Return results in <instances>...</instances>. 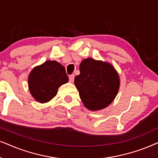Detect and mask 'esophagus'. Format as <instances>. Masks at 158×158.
<instances>
[{
	"mask_svg": "<svg viewBox=\"0 0 158 158\" xmlns=\"http://www.w3.org/2000/svg\"><path fill=\"white\" fill-rule=\"evenodd\" d=\"M73 81H74V75L71 74L69 76V81L72 83V82H73Z\"/></svg>",
	"mask_w": 158,
	"mask_h": 158,
	"instance_id": "1",
	"label": "esophagus"
}]
</instances>
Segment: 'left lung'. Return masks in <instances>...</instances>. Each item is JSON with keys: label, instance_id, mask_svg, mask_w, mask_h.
Returning <instances> with one entry per match:
<instances>
[{"label": "left lung", "instance_id": "left-lung-1", "mask_svg": "<svg viewBox=\"0 0 158 158\" xmlns=\"http://www.w3.org/2000/svg\"><path fill=\"white\" fill-rule=\"evenodd\" d=\"M80 74L74 79L76 87L86 108L102 110L116 97L120 86L118 73L112 65L88 58L79 66Z\"/></svg>", "mask_w": 158, "mask_h": 158}]
</instances>
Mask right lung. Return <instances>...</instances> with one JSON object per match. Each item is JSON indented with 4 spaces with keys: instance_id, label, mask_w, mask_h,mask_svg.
I'll list each match as a JSON object with an SVG mask.
<instances>
[{
    "instance_id": "add662e5",
    "label": "right lung",
    "mask_w": 158,
    "mask_h": 158,
    "mask_svg": "<svg viewBox=\"0 0 158 158\" xmlns=\"http://www.w3.org/2000/svg\"><path fill=\"white\" fill-rule=\"evenodd\" d=\"M68 81L66 69L56 60H47L35 67L28 77L30 93L41 103L52 100L57 94L58 87Z\"/></svg>"
}]
</instances>
